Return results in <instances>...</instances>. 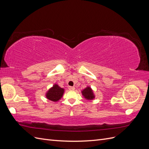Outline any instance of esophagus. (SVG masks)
Listing matches in <instances>:
<instances>
[{"label": "esophagus", "mask_w": 149, "mask_h": 149, "mask_svg": "<svg viewBox=\"0 0 149 149\" xmlns=\"http://www.w3.org/2000/svg\"><path fill=\"white\" fill-rule=\"evenodd\" d=\"M68 89H69L70 90H74L75 88H74V87H73V86H69Z\"/></svg>", "instance_id": "obj_1"}]
</instances>
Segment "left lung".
<instances>
[{"label": "left lung", "instance_id": "8db88e82", "mask_svg": "<svg viewBox=\"0 0 149 149\" xmlns=\"http://www.w3.org/2000/svg\"><path fill=\"white\" fill-rule=\"evenodd\" d=\"M82 94L83 96L88 100H92L94 98V95L93 90L90 87H87L82 91Z\"/></svg>", "mask_w": 149, "mask_h": 149}]
</instances>
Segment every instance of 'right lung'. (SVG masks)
I'll list each match as a JSON object with an SVG mask.
<instances>
[{
  "label": "right lung",
  "instance_id": "add662e5",
  "mask_svg": "<svg viewBox=\"0 0 149 149\" xmlns=\"http://www.w3.org/2000/svg\"><path fill=\"white\" fill-rule=\"evenodd\" d=\"M64 91V89L60 88L58 84H54L47 93L46 97L49 100L56 102L62 97Z\"/></svg>",
  "mask_w": 149,
  "mask_h": 149
}]
</instances>
